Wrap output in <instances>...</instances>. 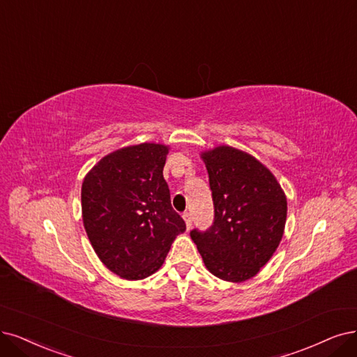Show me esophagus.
I'll return each mask as SVG.
<instances>
[{"label":"esophagus","instance_id":"34e87169","mask_svg":"<svg viewBox=\"0 0 357 357\" xmlns=\"http://www.w3.org/2000/svg\"><path fill=\"white\" fill-rule=\"evenodd\" d=\"M182 218H183V220H185V225H187V228L190 229L191 228V225H192V218H191V215L188 213V212H185L182 215Z\"/></svg>","mask_w":357,"mask_h":357}]
</instances>
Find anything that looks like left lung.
Returning <instances> with one entry per match:
<instances>
[{"label":"left lung","instance_id":"obj_1","mask_svg":"<svg viewBox=\"0 0 357 357\" xmlns=\"http://www.w3.org/2000/svg\"><path fill=\"white\" fill-rule=\"evenodd\" d=\"M215 204V222L191 238L210 273L244 282L278 248L287 220V197L272 172L252 154L219 145L200 154Z\"/></svg>","mask_w":357,"mask_h":357}]
</instances>
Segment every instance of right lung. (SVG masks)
Segmentation results:
<instances>
[{
	"label": "right lung",
	"instance_id": "add662e5",
	"mask_svg": "<svg viewBox=\"0 0 357 357\" xmlns=\"http://www.w3.org/2000/svg\"><path fill=\"white\" fill-rule=\"evenodd\" d=\"M169 145L142 142L104 155L84 178L82 220L102 265L128 281L162 268L185 222L172 208Z\"/></svg>",
	"mask_w": 357,
	"mask_h": 357
}]
</instances>
